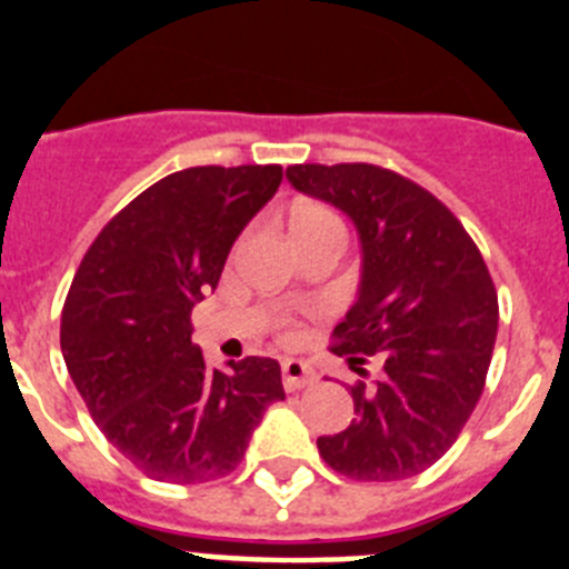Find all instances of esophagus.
<instances>
[{"label":"esophagus","instance_id":"esophagus-1","mask_svg":"<svg viewBox=\"0 0 569 569\" xmlns=\"http://www.w3.org/2000/svg\"><path fill=\"white\" fill-rule=\"evenodd\" d=\"M281 379L288 390H301L316 381V373L301 359H284L281 361Z\"/></svg>","mask_w":569,"mask_h":569}]
</instances>
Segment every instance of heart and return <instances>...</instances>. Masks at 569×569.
Instances as JSON below:
<instances>
[{"label": "heart", "mask_w": 569, "mask_h": 569, "mask_svg": "<svg viewBox=\"0 0 569 569\" xmlns=\"http://www.w3.org/2000/svg\"><path fill=\"white\" fill-rule=\"evenodd\" d=\"M328 224H336V216L328 208H321V204H299L290 213V233L293 236L328 228Z\"/></svg>", "instance_id": "b5f03b06"}]
</instances>
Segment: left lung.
Instances as JSON below:
<instances>
[{"mask_svg": "<svg viewBox=\"0 0 569 569\" xmlns=\"http://www.w3.org/2000/svg\"><path fill=\"white\" fill-rule=\"evenodd\" d=\"M299 193L356 224L361 281L330 347L356 373L367 356L385 376L350 387L356 419L319 436V453L359 481L419 476L453 447L485 390L499 296L467 230L433 193L376 164H293Z\"/></svg>", "mask_w": 569, "mask_h": 569, "instance_id": "1", "label": "left lung"}]
</instances>
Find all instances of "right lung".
<instances>
[{
    "label": "right lung",
    "instance_id": "1",
    "mask_svg": "<svg viewBox=\"0 0 569 569\" xmlns=\"http://www.w3.org/2000/svg\"><path fill=\"white\" fill-rule=\"evenodd\" d=\"M279 184V164L164 176L104 224L73 276L59 330L68 373L104 439L150 479H222L284 399L276 359L210 370L190 341V310Z\"/></svg>",
    "mask_w": 569,
    "mask_h": 569
}]
</instances>
